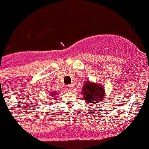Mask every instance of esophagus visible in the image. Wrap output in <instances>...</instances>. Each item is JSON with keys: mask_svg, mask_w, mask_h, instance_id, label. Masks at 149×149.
<instances>
[{"mask_svg": "<svg viewBox=\"0 0 149 149\" xmlns=\"http://www.w3.org/2000/svg\"><path fill=\"white\" fill-rule=\"evenodd\" d=\"M66 90H67V91H70V90H72V85H67V87H66Z\"/></svg>", "mask_w": 149, "mask_h": 149, "instance_id": "esophagus-1", "label": "esophagus"}]
</instances>
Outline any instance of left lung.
<instances>
[{
  "label": "left lung",
  "instance_id": "8db88e82",
  "mask_svg": "<svg viewBox=\"0 0 149 149\" xmlns=\"http://www.w3.org/2000/svg\"><path fill=\"white\" fill-rule=\"evenodd\" d=\"M85 101L93 104L101 103L105 95V90L102 86L92 83L91 82H86L83 85V91L82 92Z\"/></svg>",
  "mask_w": 149,
  "mask_h": 149
}]
</instances>
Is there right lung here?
Returning a JSON list of instances; mask_svg holds the SVG:
<instances>
[{
	"label": "right lung",
	"mask_w": 149,
	"mask_h": 149,
	"mask_svg": "<svg viewBox=\"0 0 149 149\" xmlns=\"http://www.w3.org/2000/svg\"><path fill=\"white\" fill-rule=\"evenodd\" d=\"M50 95L52 96V100H54V97H55V95H56V93H54V92H52L51 94H50ZM47 103H48V102H47Z\"/></svg>",
	"instance_id": "obj_1"
}]
</instances>
